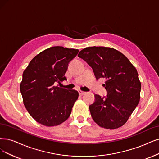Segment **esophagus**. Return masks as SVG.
<instances>
[{
  "label": "esophagus",
  "mask_w": 159,
  "mask_h": 159,
  "mask_svg": "<svg viewBox=\"0 0 159 159\" xmlns=\"http://www.w3.org/2000/svg\"><path fill=\"white\" fill-rule=\"evenodd\" d=\"M79 95H80V96H83V95H84V93H86L85 92H84V91H82V90H79Z\"/></svg>",
  "instance_id": "34e87169"
}]
</instances>
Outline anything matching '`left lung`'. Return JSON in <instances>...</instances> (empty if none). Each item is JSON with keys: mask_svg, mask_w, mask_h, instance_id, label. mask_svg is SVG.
Wrapping results in <instances>:
<instances>
[{"mask_svg": "<svg viewBox=\"0 0 159 159\" xmlns=\"http://www.w3.org/2000/svg\"><path fill=\"white\" fill-rule=\"evenodd\" d=\"M78 56L92 67L97 79H105L107 97L96 94L89 106L93 120L106 129L123 126L140 99L142 86L136 67L121 52L109 47H87Z\"/></svg>", "mask_w": 159, "mask_h": 159, "instance_id": "left-lung-1", "label": "left lung"}]
</instances>
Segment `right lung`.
I'll list each match as a JSON object with an SVG mask.
<instances>
[{
    "mask_svg": "<svg viewBox=\"0 0 159 159\" xmlns=\"http://www.w3.org/2000/svg\"><path fill=\"white\" fill-rule=\"evenodd\" d=\"M78 49L54 46L34 57L23 73L20 91L28 113L40 124L54 126L66 121L79 92L56 84L67 80L68 64Z\"/></svg>",
    "mask_w": 159,
    "mask_h": 159,
    "instance_id": "obj_1",
    "label": "right lung"
}]
</instances>
